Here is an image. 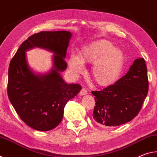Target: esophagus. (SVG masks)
Returning <instances> with one entry per match:
<instances>
[{"instance_id":"esophagus-1","label":"esophagus","mask_w":157,"mask_h":157,"mask_svg":"<svg viewBox=\"0 0 157 157\" xmlns=\"http://www.w3.org/2000/svg\"><path fill=\"white\" fill-rule=\"evenodd\" d=\"M87 94V90L85 89V88H82L81 90L80 91V92H79V94L81 96L83 95H85V94Z\"/></svg>"}]
</instances>
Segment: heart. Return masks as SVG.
<instances>
[{
	"label": "heart",
	"instance_id": "b5f03b06",
	"mask_svg": "<svg viewBox=\"0 0 157 157\" xmlns=\"http://www.w3.org/2000/svg\"><path fill=\"white\" fill-rule=\"evenodd\" d=\"M93 63L91 74L101 86L113 84L121 74L124 55L109 41L99 40L85 47L79 56L71 55L69 60V72L78 76L85 70L83 63Z\"/></svg>",
	"mask_w": 157,
	"mask_h": 157
}]
</instances>
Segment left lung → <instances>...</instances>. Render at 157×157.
<instances>
[{
  "mask_svg": "<svg viewBox=\"0 0 157 157\" xmlns=\"http://www.w3.org/2000/svg\"><path fill=\"white\" fill-rule=\"evenodd\" d=\"M147 67L143 58L136 59L129 70L101 91H92L96 106L93 119L101 127H117L133 120L148 92Z\"/></svg>",
  "mask_w": 157,
  "mask_h": 157,
  "instance_id": "1",
  "label": "left lung"
}]
</instances>
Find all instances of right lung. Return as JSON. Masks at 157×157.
<instances>
[{
	"label": "right lung",
	"instance_id": "right-lung-1",
	"mask_svg": "<svg viewBox=\"0 0 157 157\" xmlns=\"http://www.w3.org/2000/svg\"><path fill=\"white\" fill-rule=\"evenodd\" d=\"M71 37L69 31H42L24 41L10 63L7 94L21 119L35 130L54 129L63 117L69 100L81 90L78 84H67L60 72L67 68L65 58ZM44 48L54 53L53 65L46 74H36L28 65L27 50Z\"/></svg>",
	"mask_w": 157,
	"mask_h": 157
}]
</instances>
